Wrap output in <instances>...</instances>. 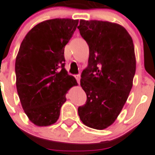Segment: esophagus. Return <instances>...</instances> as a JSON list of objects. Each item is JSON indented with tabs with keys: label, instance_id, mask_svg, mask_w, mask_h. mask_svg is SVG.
I'll list each match as a JSON object with an SVG mask.
<instances>
[{
	"label": "esophagus",
	"instance_id": "esophagus-1",
	"mask_svg": "<svg viewBox=\"0 0 155 155\" xmlns=\"http://www.w3.org/2000/svg\"><path fill=\"white\" fill-rule=\"evenodd\" d=\"M75 78H76L78 83L79 84V82H80V75H76V76H75Z\"/></svg>",
	"mask_w": 155,
	"mask_h": 155
}]
</instances>
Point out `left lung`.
I'll use <instances>...</instances> for the list:
<instances>
[{
  "label": "left lung",
  "instance_id": "obj_1",
  "mask_svg": "<svg viewBox=\"0 0 155 155\" xmlns=\"http://www.w3.org/2000/svg\"><path fill=\"white\" fill-rule=\"evenodd\" d=\"M77 28L89 48V64L80 80L87 100L78 113L86 126L105 129L116 120L132 88L136 70L133 40L115 23L80 20Z\"/></svg>",
  "mask_w": 155,
  "mask_h": 155
}]
</instances>
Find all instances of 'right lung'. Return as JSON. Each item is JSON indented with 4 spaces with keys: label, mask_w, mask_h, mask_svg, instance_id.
<instances>
[{
    "label": "right lung",
    "mask_w": 155,
    "mask_h": 155,
    "mask_svg": "<svg viewBox=\"0 0 155 155\" xmlns=\"http://www.w3.org/2000/svg\"><path fill=\"white\" fill-rule=\"evenodd\" d=\"M79 20L56 18L34 26L23 40L16 57V86L24 112L32 123H56L76 79L65 69L64 48Z\"/></svg>",
    "instance_id": "1"
}]
</instances>
